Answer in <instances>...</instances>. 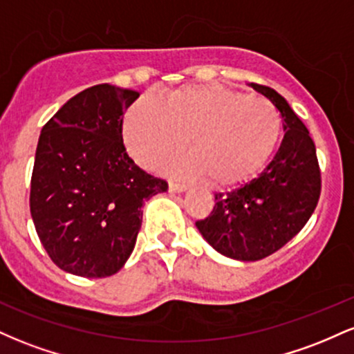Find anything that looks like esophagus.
Listing matches in <instances>:
<instances>
[{
  "label": "esophagus",
  "mask_w": 354,
  "mask_h": 354,
  "mask_svg": "<svg viewBox=\"0 0 354 354\" xmlns=\"http://www.w3.org/2000/svg\"><path fill=\"white\" fill-rule=\"evenodd\" d=\"M188 189V186L183 185V183H169V191L171 193H185Z\"/></svg>",
  "instance_id": "1"
}]
</instances>
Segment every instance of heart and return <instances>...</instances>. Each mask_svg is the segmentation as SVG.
Wrapping results in <instances>:
<instances>
[{
	"mask_svg": "<svg viewBox=\"0 0 354 354\" xmlns=\"http://www.w3.org/2000/svg\"><path fill=\"white\" fill-rule=\"evenodd\" d=\"M281 116L273 103L216 84H189L136 101L126 111V149L154 168L186 145L168 169L183 176H206L213 186L248 180L266 165L278 145Z\"/></svg>",
	"mask_w": 354,
	"mask_h": 354,
	"instance_id": "b5f03b06",
	"label": "heart"
}]
</instances>
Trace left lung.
<instances>
[{
  "label": "left lung",
  "mask_w": 354,
  "mask_h": 354,
  "mask_svg": "<svg viewBox=\"0 0 354 354\" xmlns=\"http://www.w3.org/2000/svg\"><path fill=\"white\" fill-rule=\"evenodd\" d=\"M250 86L281 113L283 141L258 176L214 194L211 214L196 221L209 246L238 261H258L293 239L311 218L321 191L316 148L306 126L274 89Z\"/></svg>",
  "instance_id": "1"
}]
</instances>
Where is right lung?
<instances>
[{"label":"right lung","instance_id":"obj_1","mask_svg":"<svg viewBox=\"0 0 354 354\" xmlns=\"http://www.w3.org/2000/svg\"><path fill=\"white\" fill-rule=\"evenodd\" d=\"M140 93L96 84L43 126L31 176L30 209L39 241L66 273L106 278L128 261L141 206L168 189L128 156L123 113Z\"/></svg>","mask_w":354,"mask_h":354}]
</instances>
